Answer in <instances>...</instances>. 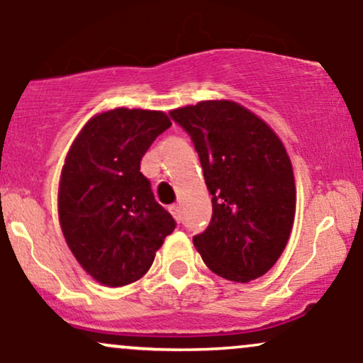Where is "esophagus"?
<instances>
[{
	"instance_id": "esophagus-1",
	"label": "esophagus",
	"mask_w": 363,
	"mask_h": 363,
	"mask_svg": "<svg viewBox=\"0 0 363 363\" xmlns=\"http://www.w3.org/2000/svg\"><path fill=\"white\" fill-rule=\"evenodd\" d=\"M169 211H170V213H172V216L177 220V222H181V206H179V205H170L169 206Z\"/></svg>"
}]
</instances>
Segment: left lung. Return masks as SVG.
Returning <instances> with one entry per match:
<instances>
[{
  "mask_svg": "<svg viewBox=\"0 0 363 363\" xmlns=\"http://www.w3.org/2000/svg\"><path fill=\"white\" fill-rule=\"evenodd\" d=\"M170 116L193 140L213 205L194 247L225 280H256L273 268L294 227L289 153L264 121L237 102L203 101Z\"/></svg>",
  "mask_w": 363,
  "mask_h": 363,
  "instance_id": "obj_1",
  "label": "left lung"
}]
</instances>
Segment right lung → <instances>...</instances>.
<instances>
[{
  "label": "right lung",
  "mask_w": 363,
  "mask_h": 363,
  "mask_svg": "<svg viewBox=\"0 0 363 363\" xmlns=\"http://www.w3.org/2000/svg\"><path fill=\"white\" fill-rule=\"evenodd\" d=\"M170 126L162 111L101 112L82 128L65 158L57 191L62 235L82 268L102 285L140 280L176 228L140 172L150 145Z\"/></svg>",
  "instance_id": "add662e5"
}]
</instances>
